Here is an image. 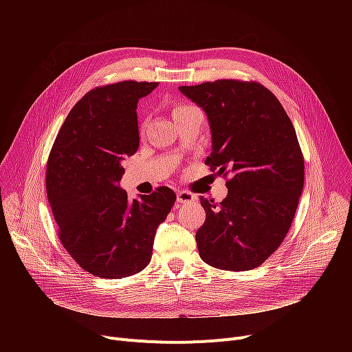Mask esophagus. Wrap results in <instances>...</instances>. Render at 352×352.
Returning a JSON list of instances; mask_svg holds the SVG:
<instances>
[{
  "mask_svg": "<svg viewBox=\"0 0 352 352\" xmlns=\"http://www.w3.org/2000/svg\"><path fill=\"white\" fill-rule=\"evenodd\" d=\"M195 201V195L188 192V191H184V190H179L177 192V202H179V204H187V202H192Z\"/></svg>",
  "mask_w": 352,
  "mask_h": 352,
  "instance_id": "34e87169",
  "label": "esophagus"
}]
</instances>
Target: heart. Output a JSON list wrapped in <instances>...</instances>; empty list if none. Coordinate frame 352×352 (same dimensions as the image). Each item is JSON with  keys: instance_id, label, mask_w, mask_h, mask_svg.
<instances>
[{"instance_id": "1", "label": "heart", "mask_w": 352, "mask_h": 352, "mask_svg": "<svg viewBox=\"0 0 352 352\" xmlns=\"http://www.w3.org/2000/svg\"><path fill=\"white\" fill-rule=\"evenodd\" d=\"M194 108H195V107L187 105V104H177V105H174V108H173V117L177 118V117H179V116H182V114L188 113V111H191V109H194Z\"/></svg>"}]
</instances>
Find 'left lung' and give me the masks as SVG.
<instances>
[{"instance_id":"8db88e82","label":"left lung","mask_w":352,"mask_h":352,"mask_svg":"<svg viewBox=\"0 0 352 352\" xmlns=\"http://www.w3.org/2000/svg\"><path fill=\"white\" fill-rule=\"evenodd\" d=\"M178 89L208 118L212 151L206 164L231 175L219 204L201 197L207 218L195 234L199 256L219 270H252L284 241L304 188L294 125L258 82L218 80Z\"/></svg>"}]
</instances>
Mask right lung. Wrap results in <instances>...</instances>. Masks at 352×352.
Returning <instances> with one entry per match:
<instances>
[{
	"instance_id": "right-lung-1",
	"label": "right lung",
	"mask_w": 352,
	"mask_h": 352,
	"mask_svg": "<svg viewBox=\"0 0 352 352\" xmlns=\"http://www.w3.org/2000/svg\"><path fill=\"white\" fill-rule=\"evenodd\" d=\"M158 82L98 87L74 105L47 164V195L60 239L77 264L108 280L142 271L154 236L175 202L160 187L129 201L120 188L122 161L140 145L137 104Z\"/></svg>"
}]
</instances>
